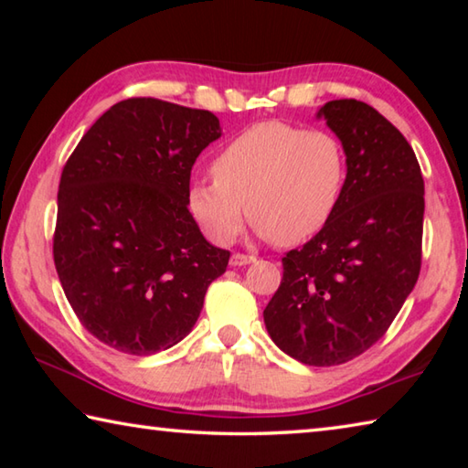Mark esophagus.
I'll return each mask as SVG.
<instances>
[{"label":"esophagus","mask_w":468,"mask_h":468,"mask_svg":"<svg viewBox=\"0 0 468 468\" xmlns=\"http://www.w3.org/2000/svg\"><path fill=\"white\" fill-rule=\"evenodd\" d=\"M229 262H231V266H245V264L256 262V258H253V256H245V253H233Z\"/></svg>","instance_id":"esophagus-1"}]
</instances>
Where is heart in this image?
I'll return each mask as SVG.
<instances>
[{
	"label": "heart",
	"instance_id": "1",
	"mask_svg": "<svg viewBox=\"0 0 468 468\" xmlns=\"http://www.w3.org/2000/svg\"><path fill=\"white\" fill-rule=\"evenodd\" d=\"M346 173L345 146L335 133L264 122L220 150L212 163L215 179L189 181L186 204L218 245L241 231L243 205L260 235L276 245H297L335 215Z\"/></svg>",
	"mask_w": 468,
	"mask_h": 468
}]
</instances>
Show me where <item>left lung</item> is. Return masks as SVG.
<instances>
[{
  "instance_id": "obj_1",
  "label": "left lung",
  "mask_w": 468,
  "mask_h": 468,
  "mask_svg": "<svg viewBox=\"0 0 468 468\" xmlns=\"http://www.w3.org/2000/svg\"><path fill=\"white\" fill-rule=\"evenodd\" d=\"M318 117L345 146V194L320 233L282 258L264 324L289 357L330 367L376 345L413 291L425 186L413 148L367 102L330 101Z\"/></svg>"
}]
</instances>
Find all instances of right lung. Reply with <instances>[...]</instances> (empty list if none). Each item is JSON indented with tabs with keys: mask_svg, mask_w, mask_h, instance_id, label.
<instances>
[{
	"mask_svg": "<svg viewBox=\"0 0 468 468\" xmlns=\"http://www.w3.org/2000/svg\"><path fill=\"white\" fill-rule=\"evenodd\" d=\"M218 117L158 99L105 111L61 171L53 260L82 326L128 355H154L192 332L208 284L227 271L186 204Z\"/></svg>",
	"mask_w": 468,
	"mask_h": 468,
	"instance_id": "obj_1",
	"label": "right lung"
}]
</instances>
